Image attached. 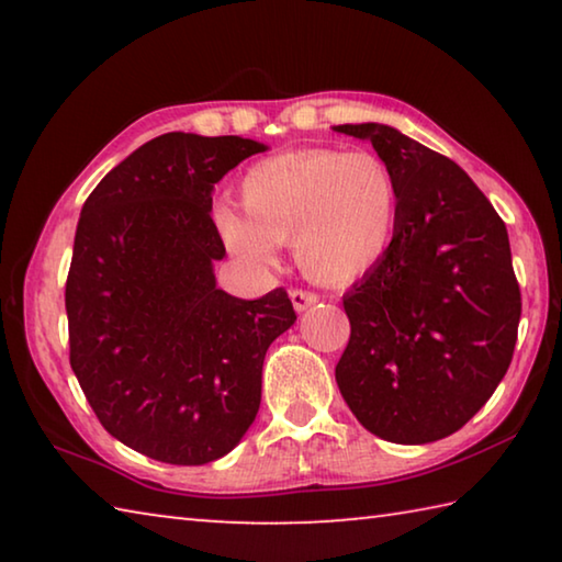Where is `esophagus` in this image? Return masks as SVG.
Listing matches in <instances>:
<instances>
[{
  "label": "esophagus",
  "instance_id": "1",
  "mask_svg": "<svg viewBox=\"0 0 562 562\" xmlns=\"http://www.w3.org/2000/svg\"><path fill=\"white\" fill-rule=\"evenodd\" d=\"M290 300H292V307L297 312H304L307 307H312V304H317L319 297L315 292H304V290H292L290 292Z\"/></svg>",
  "mask_w": 562,
  "mask_h": 562
}]
</instances>
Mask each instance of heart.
<instances>
[{
  "instance_id": "b5f03b06",
  "label": "heart",
  "mask_w": 562,
  "mask_h": 562,
  "mask_svg": "<svg viewBox=\"0 0 562 562\" xmlns=\"http://www.w3.org/2000/svg\"><path fill=\"white\" fill-rule=\"evenodd\" d=\"M239 207L217 203L213 227L225 250L250 270L278 265L280 245L312 282L349 284L372 272L392 247L398 183L369 150L304 148L245 170Z\"/></svg>"
}]
</instances>
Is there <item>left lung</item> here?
<instances>
[{"mask_svg": "<svg viewBox=\"0 0 562 562\" xmlns=\"http://www.w3.org/2000/svg\"><path fill=\"white\" fill-rule=\"evenodd\" d=\"M398 183L392 247L345 294L349 345L337 386L367 431L431 443L459 431L506 376L520 290L506 223L436 150L384 123H345Z\"/></svg>", "mask_w": 562, "mask_h": 562, "instance_id": "obj_1", "label": "left lung"}]
</instances>
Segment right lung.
<instances>
[{
	"label": "right lung",
	"mask_w": 562,
	"mask_h": 562,
	"mask_svg": "<svg viewBox=\"0 0 562 562\" xmlns=\"http://www.w3.org/2000/svg\"><path fill=\"white\" fill-rule=\"evenodd\" d=\"M268 150L240 136L164 133L109 170L76 225L66 317L71 369L113 439L148 459L231 453L262 396L265 351L297 315L282 288H217L213 190Z\"/></svg>",
	"instance_id": "1"
}]
</instances>
